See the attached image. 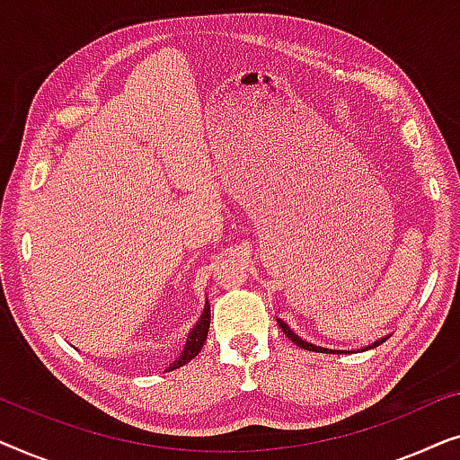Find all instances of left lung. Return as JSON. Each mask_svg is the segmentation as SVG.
<instances>
[{"label": "left lung", "instance_id": "1", "mask_svg": "<svg viewBox=\"0 0 460 460\" xmlns=\"http://www.w3.org/2000/svg\"><path fill=\"white\" fill-rule=\"evenodd\" d=\"M279 324H280V329H282V332H285V335L291 339V341L295 343V345H299V348H304V349H307V351H320V354H324V351H331V349H326V348H318V345H312V343H307V341H304V339H299L297 335H295V332L288 329V326L282 323V320L279 318ZM387 339V337H385ZM385 339H381V341H375L373 345H370V348H376V345H381L383 341H385Z\"/></svg>", "mask_w": 460, "mask_h": 460}]
</instances>
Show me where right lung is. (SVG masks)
I'll return each instance as SVG.
<instances>
[{"label":"right lung","instance_id":"1","mask_svg":"<svg viewBox=\"0 0 460 460\" xmlns=\"http://www.w3.org/2000/svg\"><path fill=\"white\" fill-rule=\"evenodd\" d=\"M209 323H211V310H209V305H207L205 312H203V316H200V320H199V324L194 326L190 332H188V341H186L184 351H181V356L178 358V360H175L172 367H169V370L184 367V364L190 362L194 356H199L200 348H203L205 341H207V332H209Z\"/></svg>","mask_w":460,"mask_h":460}]
</instances>
